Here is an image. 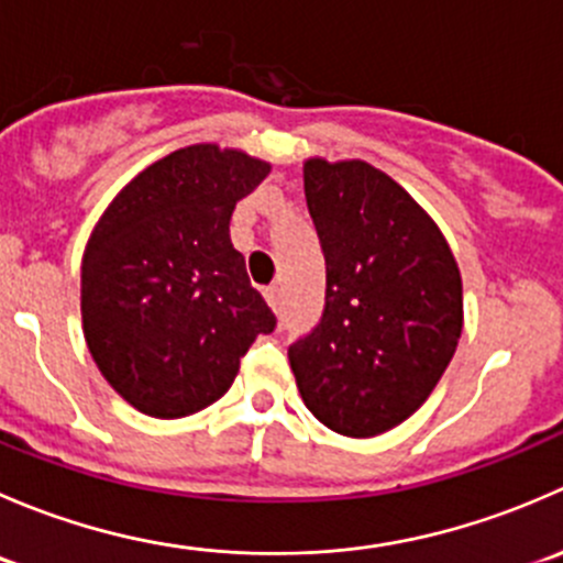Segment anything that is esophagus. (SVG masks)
<instances>
[{
	"instance_id": "34e87169",
	"label": "esophagus",
	"mask_w": 563,
	"mask_h": 563,
	"mask_svg": "<svg viewBox=\"0 0 563 563\" xmlns=\"http://www.w3.org/2000/svg\"><path fill=\"white\" fill-rule=\"evenodd\" d=\"M264 299H266V305H269L272 310H277V308H280V288H277V286L266 288Z\"/></svg>"
}]
</instances>
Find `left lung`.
<instances>
[{
    "instance_id": "obj_1",
    "label": "left lung",
    "mask_w": 563,
    "mask_h": 563,
    "mask_svg": "<svg viewBox=\"0 0 563 563\" xmlns=\"http://www.w3.org/2000/svg\"><path fill=\"white\" fill-rule=\"evenodd\" d=\"M302 176L327 308L288 362L318 422L373 439L406 422L444 376L463 332V280L435 220L382 168L308 157Z\"/></svg>"
}]
</instances>
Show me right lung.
<instances>
[{
	"label": "right lung",
	"mask_w": 563,
	"mask_h": 563,
	"mask_svg": "<svg viewBox=\"0 0 563 563\" xmlns=\"http://www.w3.org/2000/svg\"><path fill=\"white\" fill-rule=\"evenodd\" d=\"M272 166L218 144L181 146L113 196L81 258L89 354L122 400L181 419L229 391L275 316L231 245L236 201Z\"/></svg>",
	"instance_id": "obj_1"
}]
</instances>
